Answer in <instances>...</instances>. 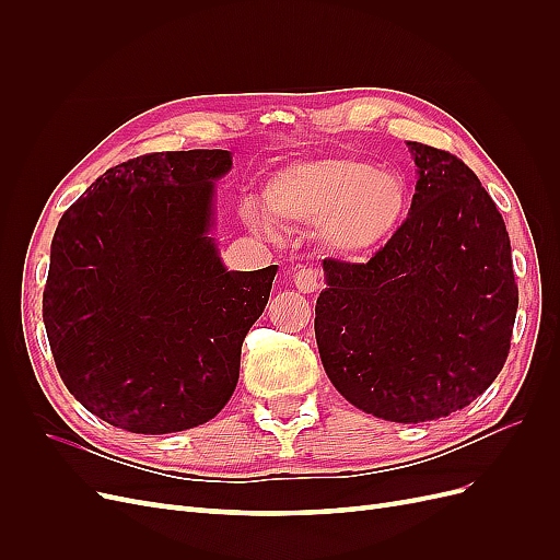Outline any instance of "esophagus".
Listing matches in <instances>:
<instances>
[{"label": "esophagus", "mask_w": 560, "mask_h": 560, "mask_svg": "<svg viewBox=\"0 0 560 560\" xmlns=\"http://www.w3.org/2000/svg\"><path fill=\"white\" fill-rule=\"evenodd\" d=\"M294 284H296V290L303 292V294L317 292L319 273H317V270H313V268L301 266V268H296V273H294Z\"/></svg>", "instance_id": "1"}]
</instances>
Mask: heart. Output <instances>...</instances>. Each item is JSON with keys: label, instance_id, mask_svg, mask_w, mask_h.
<instances>
[{"label": "heart", "instance_id": "obj_1", "mask_svg": "<svg viewBox=\"0 0 560 560\" xmlns=\"http://www.w3.org/2000/svg\"><path fill=\"white\" fill-rule=\"evenodd\" d=\"M264 202L276 222L317 226V238L329 249L364 254L399 231L411 194L395 171H383L362 156L329 154L270 177Z\"/></svg>", "mask_w": 560, "mask_h": 560}]
</instances>
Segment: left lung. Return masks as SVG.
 <instances>
[{
  "label": "left lung",
  "instance_id": "8db88e82",
  "mask_svg": "<svg viewBox=\"0 0 560 560\" xmlns=\"http://www.w3.org/2000/svg\"><path fill=\"white\" fill-rule=\"evenodd\" d=\"M411 212L364 264L325 259L315 338L334 387L358 409L425 422L465 409L498 378L518 308L504 219L448 151L409 142Z\"/></svg>",
  "mask_w": 560,
  "mask_h": 560
}]
</instances>
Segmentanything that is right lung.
I'll return each instance as SVG.
<instances>
[{
    "mask_svg": "<svg viewBox=\"0 0 560 560\" xmlns=\"http://www.w3.org/2000/svg\"><path fill=\"white\" fill-rule=\"evenodd\" d=\"M224 149L156 151L97 177L58 222L44 325L58 374L135 434L191 430L231 399L278 266L226 270L210 238Z\"/></svg>",
    "mask_w": 560,
    "mask_h": 560,
    "instance_id": "obj_1",
    "label": "right lung"
}]
</instances>
